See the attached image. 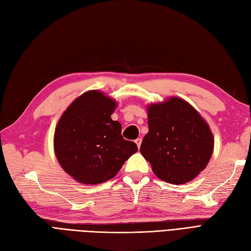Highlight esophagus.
Here are the masks:
<instances>
[{"mask_svg": "<svg viewBox=\"0 0 251 251\" xmlns=\"http://www.w3.org/2000/svg\"><path fill=\"white\" fill-rule=\"evenodd\" d=\"M135 142H136V145L138 147V149L140 148V145H141V138H137L136 140H135Z\"/></svg>", "mask_w": 251, "mask_h": 251, "instance_id": "esophagus-1", "label": "esophagus"}]
</instances>
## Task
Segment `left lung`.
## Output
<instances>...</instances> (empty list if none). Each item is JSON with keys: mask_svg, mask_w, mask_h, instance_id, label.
I'll list each match as a JSON object with an SVG mask.
<instances>
[{"mask_svg": "<svg viewBox=\"0 0 251 251\" xmlns=\"http://www.w3.org/2000/svg\"><path fill=\"white\" fill-rule=\"evenodd\" d=\"M149 132L140 153L161 180L181 185L192 180L212 156L214 138L200 113L184 99L171 97L147 107Z\"/></svg>", "mask_w": 251, "mask_h": 251, "instance_id": "1", "label": "left lung"}]
</instances>
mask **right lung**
Listing matches in <instances>:
<instances>
[{
  "instance_id": "right-lung-1",
  "label": "right lung",
  "mask_w": 251,
  "mask_h": 251,
  "mask_svg": "<svg viewBox=\"0 0 251 251\" xmlns=\"http://www.w3.org/2000/svg\"><path fill=\"white\" fill-rule=\"evenodd\" d=\"M116 101L99 91L74 100L60 117L53 136L56 157L78 182L98 185L113 178L137 152L135 142L121 136V125L112 120Z\"/></svg>"
}]
</instances>
